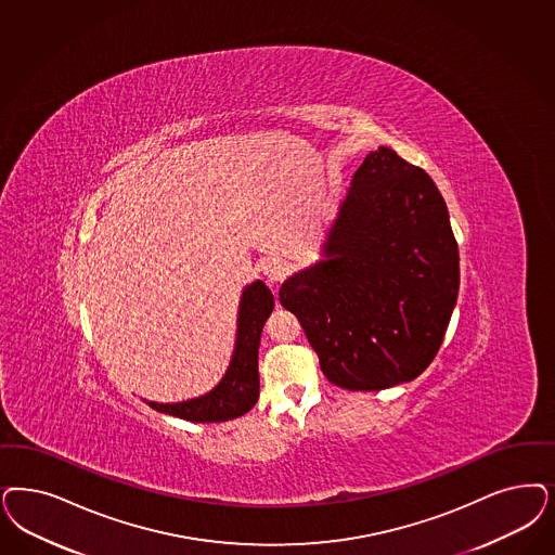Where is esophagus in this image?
<instances>
[{
	"label": "esophagus",
	"instance_id": "esophagus-1",
	"mask_svg": "<svg viewBox=\"0 0 555 555\" xmlns=\"http://www.w3.org/2000/svg\"><path fill=\"white\" fill-rule=\"evenodd\" d=\"M262 272H264L268 283L276 285L287 276L288 264L283 258H268L262 262Z\"/></svg>",
	"mask_w": 555,
	"mask_h": 555
}]
</instances>
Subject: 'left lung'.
I'll list each match as a JSON object with an SVG mask.
<instances>
[{
    "instance_id": "8db88e82",
    "label": "left lung",
    "mask_w": 555,
    "mask_h": 555,
    "mask_svg": "<svg viewBox=\"0 0 555 555\" xmlns=\"http://www.w3.org/2000/svg\"><path fill=\"white\" fill-rule=\"evenodd\" d=\"M459 249L433 178L389 147L364 157L322 258L281 285L327 382L377 391L433 363L457 304Z\"/></svg>"
}]
</instances>
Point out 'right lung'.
<instances>
[{
    "label": "right lung",
    "instance_id": "1",
    "mask_svg": "<svg viewBox=\"0 0 555 555\" xmlns=\"http://www.w3.org/2000/svg\"><path fill=\"white\" fill-rule=\"evenodd\" d=\"M274 297L262 281L244 288L237 311V332L230 366L209 393L186 402H150L153 410L191 422L233 421L254 408L260 396L258 348L262 327L272 313Z\"/></svg>",
    "mask_w": 555,
    "mask_h": 555
}]
</instances>
